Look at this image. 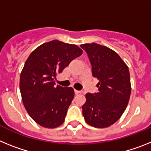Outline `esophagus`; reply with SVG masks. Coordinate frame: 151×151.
Segmentation results:
<instances>
[{
  "instance_id": "34e87169",
  "label": "esophagus",
  "mask_w": 151,
  "mask_h": 151,
  "mask_svg": "<svg viewBox=\"0 0 151 151\" xmlns=\"http://www.w3.org/2000/svg\"><path fill=\"white\" fill-rule=\"evenodd\" d=\"M75 93H76V94H82V91H78L76 90V89H75Z\"/></svg>"
}]
</instances>
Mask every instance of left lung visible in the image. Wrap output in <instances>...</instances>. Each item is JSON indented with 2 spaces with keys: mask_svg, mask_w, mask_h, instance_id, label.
Instances as JSON below:
<instances>
[{
  "mask_svg": "<svg viewBox=\"0 0 151 151\" xmlns=\"http://www.w3.org/2000/svg\"><path fill=\"white\" fill-rule=\"evenodd\" d=\"M80 47L86 51L98 92L85 94L82 106L85 122L95 128L109 127L122 116L131 94L129 67L114 50L96 43Z\"/></svg>",
  "mask_w": 151,
  "mask_h": 151,
  "instance_id": "8db88e82",
  "label": "left lung"
}]
</instances>
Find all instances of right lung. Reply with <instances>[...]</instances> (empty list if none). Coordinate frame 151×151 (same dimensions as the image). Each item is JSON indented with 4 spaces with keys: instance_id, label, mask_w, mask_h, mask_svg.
<instances>
[{
    "instance_id": "obj_1",
    "label": "right lung",
    "mask_w": 151,
    "mask_h": 151,
    "mask_svg": "<svg viewBox=\"0 0 151 151\" xmlns=\"http://www.w3.org/2000/svg\"><path fill=\"white\" fill-rule=\"evenodd\" d=\"M82 54L77 45L53 40L38 47L26 60L19 88L26 111L38 125L54 129L63 123L75 92L71 87L56 86L54 79Z\"/></svg>"
}]
</instances>
